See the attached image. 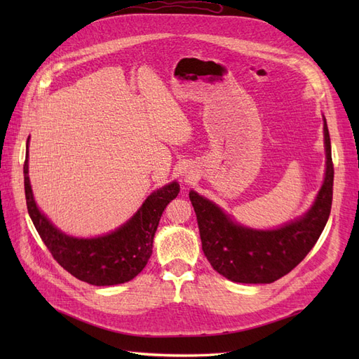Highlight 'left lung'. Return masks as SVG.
I'll return each mask as SVG.
<instances>
[{"label":"left lung","instance_id":"1","mask_svg":"<svg viewBox=\"0 0 359 359\" xmlns=\"http://www.w3.org/2000/svg\"><path fill=\"white\" fill-rule=\"evenodd\" d=\"M325 177L314 202L302 215L273 229L238 223L215 202L190 190L202 250L217 273L235 283H273L309 255L328 222L332 203L334 166L331 140L323 116Z\"/></svg>","mask_w":359,"mask_h":359}]
</instances>
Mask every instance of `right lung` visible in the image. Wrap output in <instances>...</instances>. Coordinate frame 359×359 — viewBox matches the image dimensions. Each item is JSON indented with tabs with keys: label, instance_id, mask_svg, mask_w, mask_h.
<instances>
[{
	"label": "right lung",
	"instance_id": "right-lung-1",
	"mask_svg": "<svg viewBox=\"0 0 359 359\" xmlns=\"http://www.w3.org/2000/svg\"><path fill=\"white\" fill-rule=\"evenodd\" d=\"M28 145L24 165L27 208L40 238L53 259L69 273L94 286H114L133 280L153 255V241L166 205L180 193V184L172 181L154 190L130 219L104 235L73 236L53 224L39 208L28 175Z\"/></svg>",
	"mask_w": 359,
	"mask_h": 359
}]
</instances>
